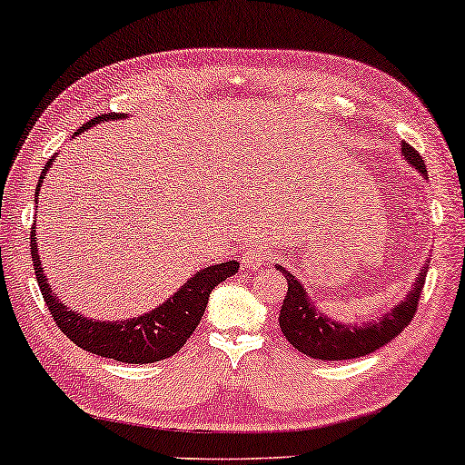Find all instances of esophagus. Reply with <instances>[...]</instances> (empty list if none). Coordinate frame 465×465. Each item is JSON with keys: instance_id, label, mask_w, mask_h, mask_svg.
<instances>
[{"instance_id": "esophagus-1", "label": "esophagus", "mask_w": 465, "mask_h": 465, "mask_svg": "<svg viewBox=\"0 0 465 465\" xmlns=\"http://www.w3.org/2000/svg\"><path fill=\"white\" fill-rule=\"evenodd\" d=\"M273 254H276V252L269 248V245H262V243L245 245L242 252V262H243V267H248V269H259L265 265V262L272 259Z\"/></svg>"}]
</instances>
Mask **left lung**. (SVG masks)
Returning <instances> with one entry per match:
<instances>
[{"label": "left lung", "mask_w": 465, "mask_h": 465, "mask_svg": "<svg viewBox=\"0 0 465 465\" xmlns=\"http://www.w3.org/2000/svg\"><path fill=\"white\" fill-rule=\"evenodd\" d=\"M401 153L420 174H427L425 162H422L420 153L414 146L403 140L401 142ZM427 269L429 267L420 269L414 289L410 291V295L399 306H394L381 319L371 321V323L358 328V325L349 323L341 325L325 317L323 312H319L293 273L280 267V272L286 278V284H289L282 308H280V330H282L286 341L308 358L336 360V362L338 360L362 358V355H369L388 345L411 323L418 311V302H420L422 286H425L427 280Z\"/></svg>", "instance_id": "8db88e82"}]
</instances>
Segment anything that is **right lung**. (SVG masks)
Masks as SVG:
<instances>
[{
    "label": "right lung",
    "instance_id": "1",
    "mask_svg": "<svg viewBox=\"0 0 465 465\" xmlns=\"http://www.w3.org/2000/svg\"><path fill=\"white\" fill-rule=\"evenodd\" d=\"M116 120L118 114H101L85 123L77 134H82L84 129L93 127L99 120ZM51 165L47 162L43 174ZM40 189V181H38ZM32 243V265L34 273H36L40 293H43L47 308L54 317L55 325L64 331L66 338H71L77 347L85 349V351L101 355V358H114L118 362L124 364H151L159 362V360L170 358L179 349L185 345V341L193 334L198 328L200 319H203L206 302H209L211 291L215 289L222 280L231 278L237 273L239 262L237 261H226L220 265L204 267L203 272H198L189 282L183 286L179 293L170 297L168 302H163L157 311L142 314L137 319L127 321H93L82 314L68 311L64 303L57 302V297L51 293L47 278H45L43 267H40L38 252H36V234H30Z\"/></svg>",
    "mask_w": 465,
    "mask_h": 465
}]
</instances>
